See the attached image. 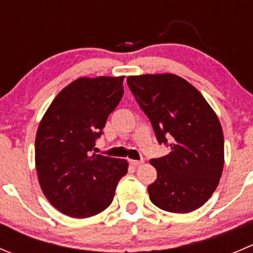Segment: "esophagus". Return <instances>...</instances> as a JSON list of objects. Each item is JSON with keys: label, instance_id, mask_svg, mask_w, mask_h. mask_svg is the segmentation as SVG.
Masks as SVG:
<instances>
[{"label": "esophagus", "instance_id": "obj_1", "mask_svg": "<svg viewBox=\"0 0 253 253\" xmlns=\"http://www.w3.org/2000/svg\"><path fill=\"white\" fill-rule=\"evenodd\" d=\"M129 164H132L133 167H138L141 166V164H143V161H134V159H131V161H129Z\"/></svg>", "mask_w": 253, "mask_h": 253}]
</instances>
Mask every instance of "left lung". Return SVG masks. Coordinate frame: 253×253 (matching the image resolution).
<instances>
[{
	"label": "left lung",
	"mask_w": 253,
	"mask_h": 253,
	"mask_svg": "<svg viewBox=\"0 0 253 253\" xmlns=\"http://www.w3.org/2000/svg\"><path fill=\"white\" fill-rule=\"evenodd\" d=\"M127 84L158 143L170 147V153L149 162L157 169L149 199L169 212L199 209L215 192L224 168V134L216 114L178 75L128 77Z\"/></svg>",
	"instance_id": "8db88e82"
}]
</instances>
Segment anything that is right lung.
<instances>
[{
    "label": "right lung",
    "instance_id": "1",
    "mask_svg": "<svg viewBox=\"0 0 253 253\" xmlns=\"http://www.w3.org/2000/svg\"><path fill=\"white\" fill-rule=\"evenodd\" d=\"M124 78H79L56 95L39 124V184L49 203L68 216L104 211L127 173L126 159L94 153L107 117L122 99Z\"/></svg>",
    "mask_w": 253,
    "mask_h": 253
}]
</instances>
